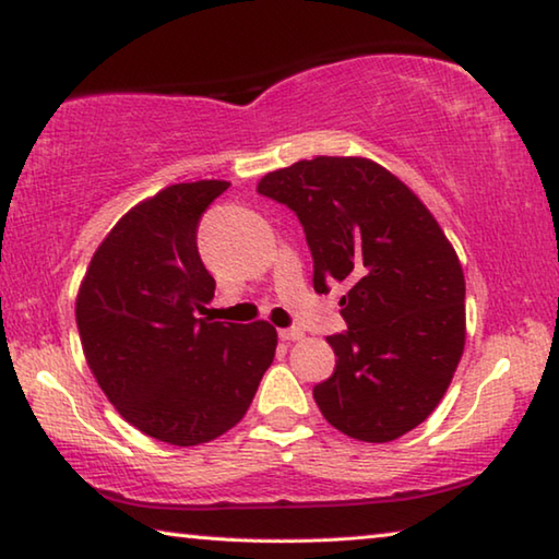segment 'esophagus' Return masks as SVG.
Returning a JSON list of instances; mask_svg holds the SVG:
<instances>
[{"mask_svg":"<svg viewBox=\"0 0 559 559\" xmlns=\"http://www.w3.org/2000/svg\"><path fill=\"white\" fill-rule=\"evenodd\" d=\"M302 335L306 333H302L300 328H281L278 330V337L283 340V343H296V340H300Z\"/></svg>","mask_w":559,"mask_h":559,"instance_id":"obj_1","label":"esophagus"}]
</instances>
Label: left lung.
I'll use <instances>...</instances> for the list:
<instances>
[{
    "label": "left lung",
    "instance_id": "obj_1",
    "mask_svg": "<svg viewBox=\"0 0 559 559\" xmlns=\"http://www.w3.org/2000/svg\"><path fill=\"white\" fill-rule=\"evenodd\" d=\"M259 194L296 212L313 288L347 283L337 365L313 386L337 431L384 443L427 419L466 343V281L447 234L402 179L365 157H316L269 173Z\"/></svg>",
    "mask_w": 559,
    "mask_h": 559
}]
</instances>
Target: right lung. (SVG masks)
Here are the masks:
<instances>
[{
  "mask_svg": "<svg viewBox=\"0 0 559 559\" xmlns=\"http://www.w3.org/2000/svg\"><path fill=\"white\" fill-rule=\"evenodd\" d=\"M222 179L165 187L122 216L93 253L75 298L83 355L120 416L147 437L197 447L241 421L278 335L197 318L216 283L197 226Z\"/></svg>",
  "mask_w": 559,
  "mask_h": 559,
  "instance_id": "1",
  "label": "right lung"
}]
</instances>
